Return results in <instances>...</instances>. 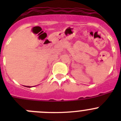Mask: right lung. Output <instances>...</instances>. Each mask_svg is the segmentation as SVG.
I'll use <instances>...</instances> for the list:
<instances>
[{
  "mask_svg": "<svg viewBox=\"0 0 121 121\" xmlns=\"http://www.w3.org/2000/svg\"><path fill=\"white\" fill-rule=\"evenodd\" d=\"M27 87H29V88H31V86H27Z\"/></svg>",
  "mask_w": 121,
  "mask_h": 121,
  "instance_id": "obj_1",
  "label": "right lung"
}]
</instances>
